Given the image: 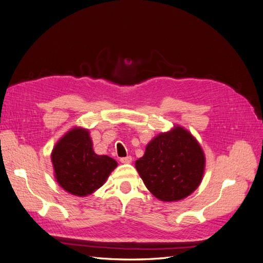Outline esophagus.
<instances>
[{
	"mask_svg": "<svg viewBox=\"0 0 263 263\" xmlns=\"http://www.w3.org/2000/svg\"><path fill=\"white\" fill-rule=\"evenodd\" d=\"M120 161L122 163H125V164H127V163H131L132 162V157L131 156H129V157H124V158H121L120 159Z\"/></svg>",
	"mask_w": 263,
	"mask_h": 263,
	"instance_id": "1",
	"label": "esophagus"
}]
</instances>
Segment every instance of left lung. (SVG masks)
Returning <instances> with one entry per match:
<instances>
[{
	"instance_id": "8db88e82",
	"label": "left lung",
	"mask_w": 263,
	"mask_h": 263,
	"mask_svg": "<svg viewBox=\"0 0 263 263\" xmlns=\"http://www.w3.org/2000/svg\"><path fill=\"white\" fill-rule=\"evenodd\" d=\"M204 153L192 134L181 126L160 133L145 147L136 167L154 197L171 202L186 198L201 183Z\"/></svg>"
}]
</instances>
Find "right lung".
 <instances>
[{
  "mask_svg": "<svg viewBox=\"0 0 263 263\" xmlns=\"http://www.w3.org/2000/svg\"><path fill=\"white\" fill-rule=\"evenodd\" d=\"M51 160L58 183L73 196L85 197L102 186L116 169V160L98 156L90 133L73 127L53 147Z\"/></svg>",
  "mask_w": 263,
  "mask_h": 263,
  "instance_id": "1",
  "label": "right lung"
}]
</instances>
